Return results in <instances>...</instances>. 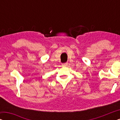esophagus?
Listing matches in <instances>:
<instances>
[{
  "label": "esophagus",
  "mask_w": 120,
  "mask_h": 120,
  "mask_svg": "<svg viewBox=\"0 0 120 120\" xmlns=\"http://www.w3.org/2000/svg\"><path fill=\"white\" fill-rule=\"evenodd\" d=\"M68 65V62H65L62 64V67H67Z\"/></svg>",
  "instance_id": "esophagus-1"
}]
</instances>
